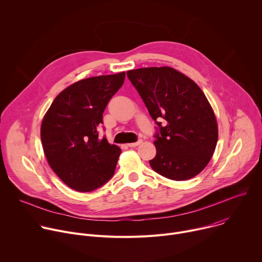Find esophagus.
<instances>
[{
  "mask_svg": "<svg viewBox=\"0 0 262 262\" xmlns=\"http://www.w3.org/2000/svg\"><path fill=\"white\" fill-rule=\"evenodd\" d=\"M142 142H143L142 140H139V141H137V142H135V143H128L127 146H128V147H136V146L140 145Z\"/></svg>",
  "mask_w": 262,
  "mask_h": 262,
  "instance_id": "obj_1",
  "label": "esophagus"
}]
</instances>
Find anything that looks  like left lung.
<instances>
[{
	"label": "left lung",
	"instance_id": "1",
	"mask_svg": "<svg viewBox=\"0 0 262 262\" xmlns=\"http://www.w3.org/2000/svg\"><path fill=\"white\" fill-rule=\"evenodd\" d=\"M126 74L158 125L157 156L149 161L151 168L177 181L199 174L217 142L215 116L202 90L168 66L139 68ZM162 119L165 120L163 126Z\"/></svg>",
	"mask_w": 262,
	"mask_h": 262
}]
</instances>
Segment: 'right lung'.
Instances as JSON below:
<instances>
[{
  "mask_svg": "<svg viewBox=\"0 0 262 262\" xmlns=\"http://www.w3.org/2000/svg\"><path fill=\"white\" fill-rule=\"evenodd\" d=\"M125 72L88 78L64 89L41 123V143L49 165L69 188L92 192L113 177L121 154L99 138L103 111L123 85Z\"/></svg>",
  "mask_w": 262,
  "mask_h": 262,
  "instance_id": "1",
  "label": "right lung"
}]
</instances>
